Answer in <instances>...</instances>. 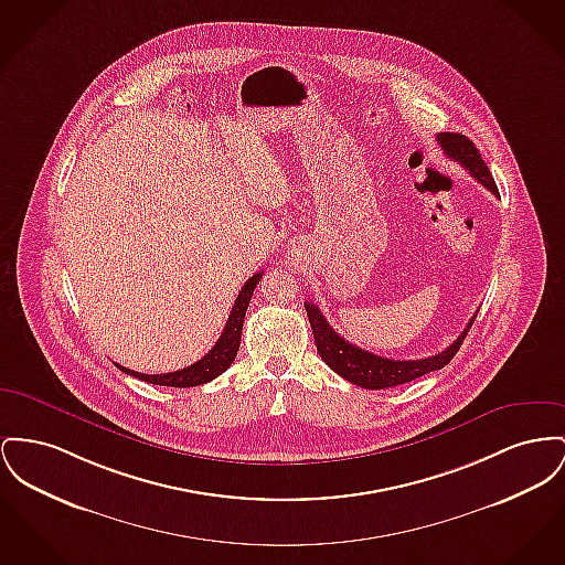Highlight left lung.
<instances>
[{
    "mask_svg": "<svg viewBox=\"0 0 565 565\" xmlns=\"http://www.w3.org/2000/svg\"><path fill=\"white\" fill-rule=\"evenodd\" d=\"M437 142L441 145L444 153L450 160H457L465 170H469V174L478 183H482L489 192L499 196L498 185H495V179L491 177V170L487 168L484 160L478 153V149L473 147V142L467 136L441 132L437 134ZM305 311H307V318H309V324H311V331H313V339H316V348H318L322 361L331 366L337 375L345 377L348 382H352L361 388H369V391L401 386L405 382L418 380V377H423L431 371L448 365L452 361V356L459 352L465 334L469 332L473 320H476V316H471L469 324L457 337V341L452 345H448L444 352L435 354V356L420 359V361H393V359L371 354L363 348H356L350 341H345L339 332L332 331L331 324L324 320L322 311L313 302H305Z\"/></svg>",
    "mask_w": 565,
    "mask_h": 565,
    "instance_id": "left-lung-1",
    "label": "left lung"
}]
</instances>
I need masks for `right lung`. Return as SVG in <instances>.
Listing matches in <instances>:
<instances>
[{
    "label": "right lung",
    "mask_w": 565,
    "mask_h": 565,
    "mask_svg": "<svg viewBox=\"0 0 565 565\" xmlns=\"http://www.w3.org/2000/svg\"><path fill=\"white\" fill-rule=\"evenodd\" d=\"M260 279H263V273H256L245 281V286L241 288L238 297L234 300L233 311L228 316V322L224 327V332L220 334L217 343L209 350V354H204L194 365L179 369V371H170V373H158V375L138 373V371L117 365V363L115 365L119 366L124 373L134 375L142 382L158 384V386H172V388H190V386H200V384H206V382L215 380L217 375H222L228 366L233 365L234 356L238 352V343H241L245 311L249 307V300H252V295H254Z\"/></svg>",
    "instance_id": "right-lung-1"
}]
</instances>
